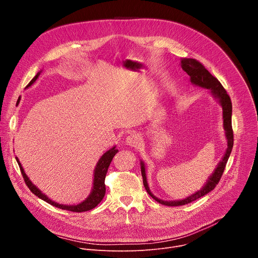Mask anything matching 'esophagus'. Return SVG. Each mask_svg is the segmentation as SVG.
Here are the masks:
<instances>
[{"mask_svg":"<svg viewBox=\"0 0 258 258\" xmlns=\"http://www.w3.org/2000/svg\"><path fill=\"white\" fill-rule=\"evenodd\" d=\"M125 143H126V145H128L131 147H138L141 144V138L137 134H131L127 136Z\"/></svg>","mask_w":258,"mask_h":258,"instance_id":"esophagus-1","label":"esophagus"}]
</instances>
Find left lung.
I'll return each instance as SVG.
<instances>
[{"label": "left lung", "mask_w": 258, "mask_h": 258, "mask_svg": "<svg viewBox=\"0 0 258 258\" xmlns=\"http://www.w3.org/2000/svg\"><path fill=\"white\" fill-rule=\"evenodd\" d=\"M181 68L185 70L188 76H190L191 83L199 86L201 88L209 89L213 96L217 98L220 102V105L223 106V118H224V127L226 131V136L228 139V148L226 151V154L223 158V160L220 161L215 168L214 172L210 177L208 178L207 182L204 185V187L196 192L195 194L191 195L190 197L179 200V201H163L158 198H156L150 191L148 183H147V178H146V171H145V166L144 163L141 162V171H142V176H143V183L146 191L148 192V194L157 202H159L162 205L165 206H181V205H186L188 203H191L204 195L208 194L210 191H212L217 183L220 180V177H222L225 167L227 165L228 159L231 155L232 149H233V145H234V133H233V127H232V101L230 96L228 95L227 91L223 87V85L219 83V81L214 78L211 73L203 66L202 63H200L196 59H191V58H183L181 59Z\"/></svg>", "instance_id": "obj_1"}]
</instances>
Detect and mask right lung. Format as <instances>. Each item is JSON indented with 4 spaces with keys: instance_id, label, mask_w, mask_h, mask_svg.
<instances>
[{
    "instance_id": "1",
    "label": "right lung",
    "mask_w": 258,
    "mask_h": 258,
    "mask_svg": "<svg viewBox=\"0 0 258 258\" xmlns=\"http://www.w3.org/2000/svg\"><path fill=\"white\" fill-rule=\"evenodd\" d=\"M40 76V72L36 75L31 81L30 83L27 85V87L31 86L35 81L36 79L39 78ZM18 102H19V99H18ZM118 152V150L115 149V147H113L112 149H110L109 151H107L101 158L100 160L98 161L97 163V166L95 168V173H94V186H93V190H92V193L91 195L82 203L78 204V205H63V204H59V203H56L52 200H50L45 194H43L38 188H36L34 185H32V182L29 180V178L27 177V175L25 174L22 166H21V163L19 162L18 158L16 157V160H17V163L20 167V171L22 173V176H23V179L26 183V186L29 188V190L35 195L38 196L39 198H41L42 200L48 202L49 204L55 206V207H58V208H61V209H64V210H69V211H73V212H84V211H88V210H91L93 208H95L101 201L102 199L104 198L105 196V192H106V187H105V176H106V173H107V170H108V167L110 165V163H111L114 155Z\"/></svg>"
}]
</instances>
